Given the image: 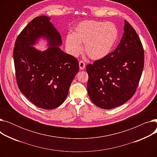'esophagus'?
Listing matches in <instances>:
<instances>
[{
  "label": "esophagus",
  "mask_w": 157,
  "mask_h": 157,
  "mask_svg": "<svg viewBox=\"0 0 157 157\" xmlns=\"http://www.w3.org/2000/svg\"><path fill=\"white\" fill-rule=\"evenodd\" d=\"M79 67L81 70H83L85 68V63L83 61H79Z\"/></svg>",
  "instance_id": "34e87169"
}]
</instances>
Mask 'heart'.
<instances>
[{
	"label": "heart",
	"instance_id": "b5f03b06",
	"mask_svg": "<svg viewBox=\"0 0 157 157\" xmlns=\"http://www.w3.org/2000/svg\"><path fill=\"white\" fill-rule=\"evenodd\" d=\"M118 37V30L111 22L85 20L74 28L65 39L69 52L78 56L83 51L92 60H101L111 53Z\"/></svg>",
	"mask_w": 157,
	"mask_h": 157
}]
</instances>
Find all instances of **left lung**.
<instances>
[{
    "label": "left lung",
    "mask_w": 157,
    "mask_h": 157,
    "mask_svg": "<svg viewBox=\"0 0 157 157\" xmlns=\"http://www.w3.org/2000/svg\"><path fill=\"white\" fill-rule=\"evenodd\" d=\"M144 49L137 34L125 20L124 32L114 51L86 66L87 90L97 106L110 109L134 95L144 67Z\"/></svg>",
    "instance_id": "left-lung-1"
}]
</instances>
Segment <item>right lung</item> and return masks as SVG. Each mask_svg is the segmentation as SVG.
<instances>
[{
    "label": "right lung",
    "mask_w": 157,
    "mask_h": 157,
    "mask_svg": "<svg viewBox=\"0 0 157 157\" xmlns=\"http://www.w3.org/2000/svg\"><path fill=\"white\" fill-rule=\"evenodd\" d=\"M40 38L48 40L49 48L45 51L33 46ZM62 44L60 33L46 16L33 19L16 38L13 59L18 88L40 108L60 106L79 71L78 60L64 53L59 48Z\"/></svg>",
    "instance_id": "add662e5"
}]
</instances>
